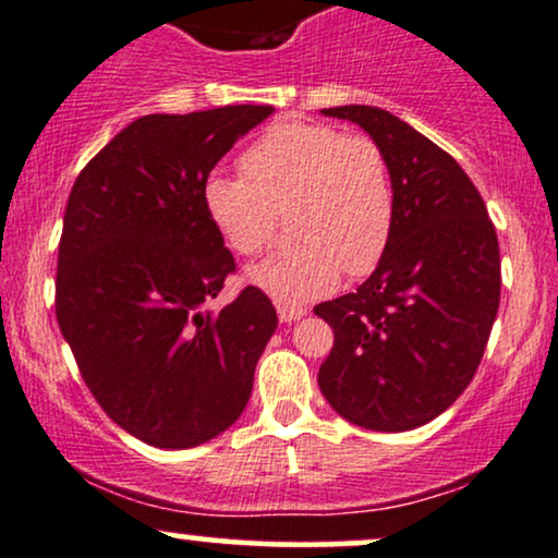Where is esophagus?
<instances>
[{"instance_id": "obj_1", "label": "esophagus", "mask_w": 558, "mask_h": 558, "mask_svg": "<svg viewBox=\"0 0 558 558\" xmlns=\"http://www.w3.org/2000/svg\"><path fill=\"white\" fill-rule=\"evenodd\" d=\"M277 313L281 324H292V320L303 318L305 316V307L303 305H287V303H277Z\"/></svg>"}]
</instances>
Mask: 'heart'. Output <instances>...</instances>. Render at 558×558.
I'll return each mask as SVG.
<instances>
[{"label":"heart","mask_w":558,"mask_h":558,"mask_svg":"<svg viewBox=\"0 0 558 558\" xmlns=\"http://www.w3.org/2000/svg\"><path fill=\"white\" fill-rule=\"evenodd\" d=\"M242 177H208L203 203L229 251L253 258L287 208L294 240L247 271L277 303L303 305L381 264L397 195L381 146L326 122L281 120L240 156Z\"/></svg>","instance_id":"b5f03b06"}]
</instances>
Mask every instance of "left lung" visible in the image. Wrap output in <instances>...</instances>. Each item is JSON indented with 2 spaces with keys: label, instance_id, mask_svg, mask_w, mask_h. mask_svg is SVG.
<instances>
[{
  "label": "left lung",
  "instance_id": "8db88e82",
  "mask_svg": "<svg viewBox=\"0 0 558 558\" xmlns=\"http://www.w3.org/2000/svg\"><path fill=\"white\" fill-rule=\"evenodd\" d=\"M384 150L397 221L381 264L355 292L313 307L333 329L318 371L326 402L371 430H410L473 381L501 300L486 203L464 169L391 111L333 107Z\"/></svg>",
  "mask_w": 558,
  "mask_h": 558
}]
</instances>
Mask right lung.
Masks as SVG:
<instances>
[{
  "label": "right lung",
  "mask_w": 558,
  "mask_h": 558,
  "mask_svg": "<svg viewBox=\"0 0 558 558\" xmlns=\"http://www.w3.org/2000/svg\"><path fill=\"white\" fill-rule=\"evenodd\" d=\"M274 107L146 114L83 167L57 258V320L85 386L120 428L190 449L245 410L277 311L258 287L208 303L234 274L203 185Z\"/></svg>",
  "instance_id": "1"
}]
</instances>
